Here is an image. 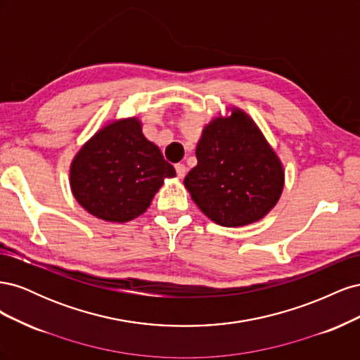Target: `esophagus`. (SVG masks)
Segmentation results:
<instances>
[{
  "label": "esophagus",
  "mask_w": 360,
  "mask_h": 360,
  "mask_svg": "<svg viewBox=\"0 0 360 360\" xmlns=\"http://www.w3.org/2000/svg\"><path fill=\"white\" fill-rule=\"evenodd\" d=\"M176 172H177L179 179H183L184 176H186L188 168H186V165H184V163H177V165H176Z\"/></svg>",
  "instance_id": "esophagus-1"
}]
</instances>
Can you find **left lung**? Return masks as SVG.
Here are the masks:
<instances>
[{
	"mask_svg": "<svg viewBox=\"0 0 360 360\" xmlns=\"http://www.w3.org/2000/svg\"><path fill=\"white\" fill-rule=\"evenodd\" d=\"M197 167L184 186L201 212L222 226L259 221L284 188L281 162L252 120L240 111L216 118L197 146Z\"/></svg>",
	"mask_w": 360,
	"mask_h": 360,
	"instance_id": "1",
	"label": "left lung"
}]
</instances>
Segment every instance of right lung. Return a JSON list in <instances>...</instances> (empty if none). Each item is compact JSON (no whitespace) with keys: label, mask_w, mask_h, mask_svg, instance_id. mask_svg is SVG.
I'll list each match as a JSON object with an SVG mask.
<instances>
[{"label":"right lung","mask_w":360,"mask_h":360,"mask_svg":"<svg viewBox=\"0 0 360 360\" xmlns=\"http://www.w3.org/2000/svg\"><path fill=\"white\" fill-rule=\"evenodd\" d=\"M176 169L143 135L138 120H120L99 130L72 162L70 186L84 209L110 222L144 213L165 177Z\"/></svg>","instance_id":"obj_1"}]
</instances>
